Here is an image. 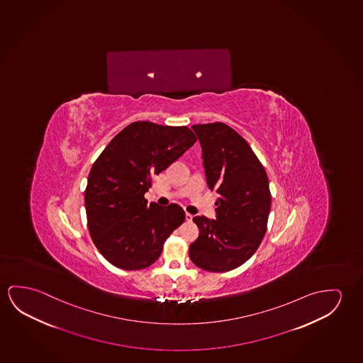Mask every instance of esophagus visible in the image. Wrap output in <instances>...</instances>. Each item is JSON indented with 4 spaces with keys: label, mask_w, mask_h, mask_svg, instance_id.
<instances>
[{
    "label": "esophagus",
    "mask_w": 363,
    "mask_h": 363,
    "mask_svg": "<svg viewBox=\"0 0 363 363\" xmlns=\"http://www.w3.org/2000/svg\"><path fill=\"white\" fill-rule=\"evenodd\" d=\"M192 218H194V215H191V213H189V212H186V221H192Z\"/></svg>",
    "instance_id": "1"
}]
</instances>
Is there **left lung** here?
Instances as JSON below:
<instances>
[{"label": "left lung", "mask_w": 363, "mask_h": 363, "mask_svg": "<svg viewBox=\"0 0 363 363\" xmlns=\"http://www.w3.org/2000/svg\"><path fill=\"white\" fill-rule=\"evenodd\" d=\"M202 148L208 189L218 194L216 220L195 216L200 234L191 262L223 273L250 259L267 233L272 196L262 163L240 134L223 123L192 125Z\"/></svg>", "instance_id": "left-lung-1"}]
</instances>
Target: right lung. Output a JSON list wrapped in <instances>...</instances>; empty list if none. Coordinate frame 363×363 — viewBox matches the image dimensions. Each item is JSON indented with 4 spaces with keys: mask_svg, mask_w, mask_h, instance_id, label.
<instances>
[{
    "mask_svg": "<svg viewBox=\"0 0 363 363\" xmlns=\"http://www.w3.org/2000/svg\"><path fill=\"white\" fill-rule=\"evenodd\" d=\"M187 127L130 123L106 145L90 169L85 189L88 229L94 245L114 267L148 268L184 221L182 207H162L145 194L152 177L195 145Z\"/></svg>",
    "mask_w": 363,
    "mask_h": 363,
    "instance_id": "add662e5",
    "label": "right lung"
}]
</instances>
